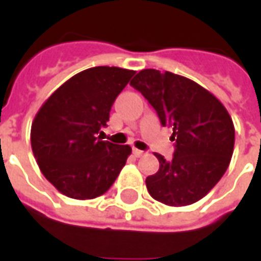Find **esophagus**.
<instances>
[{
  "label": "esophagus",
  "instance_id": "esophagus-1",
  "mask_svg": "<svg viewBox=\"0 0 261 261\" xmlns=\"http://www.w3.org/2000/svg\"><path fill=\"white\" fill-rule=\"evenodd\" d=\"M133 153H134V155H136L137 158H140V156H142V155H144V151H141V149H137V148H134V149H133Z\"/></svg>",
  "mask_w": 261,
  "mask_h": 261
}]
</instances>
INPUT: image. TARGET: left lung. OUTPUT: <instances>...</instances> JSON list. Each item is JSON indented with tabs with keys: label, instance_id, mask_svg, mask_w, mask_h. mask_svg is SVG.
Returning a JSON list of instances; mask_svg holds the SVG:
<instances>
[{
	"label": "left lung",
	"instance_id": "1",
	"mask_svg": "<svg viewBox=\"0 0 261 261\" xmlns=\"http://www.w3.org/2000/svg\"><path fill=\"white\" fill-rule=\"evenodd\" d=\"M130 85L156 110L162 125L173 130L172 161L155 153L159 170L148 176L147 189L156 201L185 207L207 196L229 166L235 127L228 110L213 93L186 76L142 69Z\"/></svg>",
	"mask_w": 261,
	"mask_h": 261
}]
</instances>
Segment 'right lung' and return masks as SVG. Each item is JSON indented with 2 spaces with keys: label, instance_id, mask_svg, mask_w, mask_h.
Returning <instances> with one entry per match:
<instances>
[{
  "label": "right lung",
  "instance_id": "obj_1",
  "mask_svg": "<svg viewBox=\"0 0 261 261\" xmlns=\"http://www.w3.org/2000/svg\"><path fill=\"white\" fill-rule=\"evenodd\" d=\"M134 74L119 67L84 69L39 109L32 123V151L43 176L61 194L92 200L105 194L117 179L131 147L102 141L96 134Z\"/></svg>",
  "mask_w": 261,
  "mask_h": 261
}]
</instances>
